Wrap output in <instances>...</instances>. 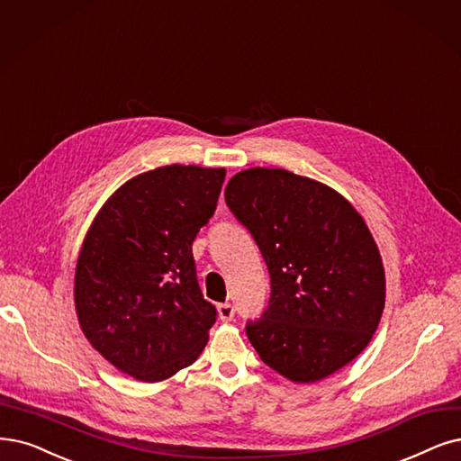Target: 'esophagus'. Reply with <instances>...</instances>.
Wrapping results in <instances>:
<instances>
[{
  "label": "esophagus",
  "instance_id": "obj_1",
  "mask_svg": "<svg viewBox=\"0 0 461 461\" xmlns=\"http://www.w3.org/2000/svg\"><path fill=\"white\" fill-rule=\"evenodd\" d=\"M218 315H220V319L224 321V322H228V321H233V317H235V310H233V305L231 303H218Z\"/></svg>",
  "mask_w": 461,
  "mask_h": 461
}]
</instances>
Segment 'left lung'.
Wrapping results in <instances>:
<instances>
[{
  "label": "left lung",
  "mask_w": 461,
  "mask_h": 461,
  "mask_svg": "<svg viewBox=\"0 0 461 461\" xmlns=\"http://www.w3.org/2000/svg\"><path fill=\"white\" fill-rule=\"evenodd\" d=\"M224 195L271 279L267 310L245 329L260 359L296 384L351 363L385 305L382 257L363 216L332 187L285 168L241 170Z\"/></svg>",
  "instance_id": "8db88e82"
}]
</instances>
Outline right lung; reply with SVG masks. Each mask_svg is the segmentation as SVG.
<instances>
[{"mask_svg": "<svg viewBox=\"0 0 461 461\" xmlns=\"http://www.w3.org/2000/svg\"><path fill=\"white\" fill-rule=\"evenodd\" d=\"M226 168L167 165L127 180L85 235L74 283L91 346L140 382L190 366L216 308L203 298L192 245L216 211Z\"/></svg>", "mask_w": 461, "mask_h": 461, "instance_id": "obj_1", "label": "right lung"}]
</instances>
